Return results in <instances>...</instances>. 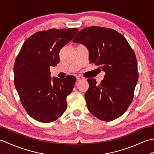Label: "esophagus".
<instances>
[{"mask_svg":"<svg viewBox=\"0 0 154 154\" xmlns=\"http://www.w3.org/2000/svg\"><path fill=\"white\" fill-rule=\"evenodd\" d=\"M77 80V81H80V80H85V78H84L83 77L81 76V75H78V76L76 77Z\"/></svg>","mask_w":154,"mask_h":154,"instance_id":"esophagus-1","label":"esophagus"}]
</instances>
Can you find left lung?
<instances>
[{
	"instance_id": "8db88e82",
	"label": "left lung",
	"mask_w": 154,
	"mask_h": 154,
	"mask_svg": "<svg viewBox=\"0 0 154 154\" xmlns=\"http://www.w3.org/2000/svg\"><path fill=\"white\" fill-rule=\"evenodd\" d=\"M73 42L86 46L90 63L105 72L100 85L87 79L88 110L103 121L122 116L132 103L138 79L136 55L126 39L112 29L92 26L81 30Z\"/></svg>"
}]
</instances>
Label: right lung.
Returning <instances> with one entry per match:
<instances>
[{
    "label": "right lung",
    "mask_w": 154,
    "mask_h": 154,
    "mask_svg": "<svg viewBox=\"0 0 154 154\" xmlns=\"http://www.w3.org/2000/svg\"><path fill=\"white\" fill-rule=\"evenodd\" d=\"M77 28L38 32L23 44L14 66V85L28 114L41 122L59 119L67 109L66 98L76 78H51L50 69L60 62V51L73 38Z\"/></svg>",
    "instance_id": "add662e5"
}]
</instances>
